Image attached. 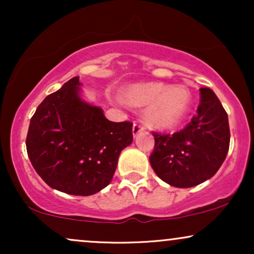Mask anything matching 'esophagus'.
I'll return each instance as SVG.
<instances>
[{
  "instance_id": "34e87169",
  "label": "esophagus",
  "mask_w": 254,
  "mask_h": 254,
  "mask_svg": "<svg viewBox=\"0 0 254 254\" xmlns=\"http://www.w3.org/2000/svg\"><path fill=\"white\" fill-rule=\"evenodd\" d=\"M144 130H145V127H143V125L139 124V123H135V124H133V127H132L133 137H136L139 132H142V131H144Z\"/></svg>"
}]
</instances>
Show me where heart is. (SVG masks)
Instances as JSON below:
<instances>
[{
  "label": "heart",
  "mask_w": 254,
  "mask_h": 254,
  "mask_svg": "<svg viewBox=\"0 0 254 254\" xmlns=\"http://www.w3.org/2000/svg\"><path fill=\"white\" fill-rule=\"evenodd\" d=\"M122 101L130 106L148 105L144 119L151 127L173 129L186 117L192 104L190 89L184 84L168 86L162 82L132 83L119 92Z\"/></svg>",
  "instance_id": "heart-1"
}]
</instances>
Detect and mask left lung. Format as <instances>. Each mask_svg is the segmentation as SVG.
<instances>
[{"label":"left lung","instance_id":"obj_1","mask_svg":"<svg viewBox=\"0 0 254 254\" xmlns=\"http://www.w3.org/2000/svg\"><path fill=\"white\" fill-rule=\"evenodd\" d=\"M155 147L149 161L156 176L180 189L210 179L229 149L228 115L210 88H200L197 113L173 135L154 132Z\"/></svg>","mask_w":254,"mask_h":254}]
</instances>
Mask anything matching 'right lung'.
Segmentation results:
<instances>
[{"instance_id": "obj_1", "label": "right lung", "mask_w": 254, "mask_h": 254, "mask_svg": "<svg viewBox=\"0 0 254 254\" xmlns=\"http://www.w3.org/2000/svg\"><path fill=\"white\" fill-rule=\"evenodd\" d=\"M78 76L48 95L31 118L26 148L40 178L55 190L90 196L112 180L131 144L132 123H115L80 97Z\"/></svg>"}]
</instances>
